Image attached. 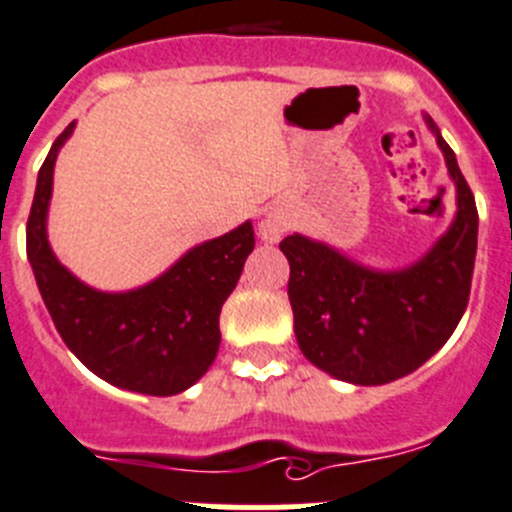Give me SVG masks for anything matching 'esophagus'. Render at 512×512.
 <instances>
[{
  "instance_id": "1",
  "label": "esophagus",
  "mask_w": 512,
  "mask_h": 512,
  "mask_svg": "<svg viewBox=\"0 0 512 512\" xmlns=\"http://www.w3.org/2000/svg\"><path fill=\"white\" fill-rule=\"evenodd\" d=\"M259 236L264 238L266 243H276L284 236V221L276 216H266L264 221L259 223Z\"/></svg>"
}]
</instances>
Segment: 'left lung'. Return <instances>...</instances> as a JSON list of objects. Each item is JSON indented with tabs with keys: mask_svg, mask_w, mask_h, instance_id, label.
Returning a JSON list of instances; mask_svg holds the SVG:
<instances>
[{
	"mask_svg": "<svg viewBox=\"0 0 512 512\" xmlns=\"http://www.w3.org/2000/svg\"><path fill=\"white\" fill-rule=\"evenodd\" d=\"M457 188L447 233L417 264L377 271L337 248L294 233L279 243L289 259V301L299 349L314 367L352 384H387L415 372L450 339L470 299L478 208L450 145L425 118Z\"/></svg>",
	"mask_w": 512,
	"mask_h": 512,
	"instance_id": "obj_1",
	"label": "left lung"
}]
</instances>
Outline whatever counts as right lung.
Listing matches in <instances>:
<instances>
[{
	"mask_svg": "<svg viewBox=\"0 0 512 512\" xmlns=\"http://www.w3.org/2000/svg\"><path fill=\"white\" fill-rule=\"evenodd\" d=\"M75 123L52 143L27 221V259L62 342L90 372L130 392L170 397L196 384L221 344L223 301L253 251L251 221L193 246L165 274L133 291H97L65 269L47 241L52 173Z\"/></svg>",
	"mask_w": 512,
	"mask_h": 512,
	"instance_id": "1",
	"label": "right lung"
}]
</instances>
